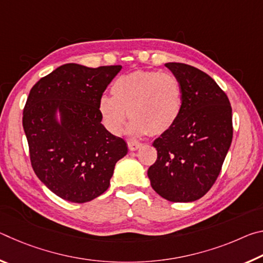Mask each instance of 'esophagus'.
Listing matches in <instances>:
<instances>
[{
	"mask_svg": "<svg viewBox=\"0 0 263 263\" xmlns=\"http://www.w3.org/2000/svg\"><path fill=\"white\" fill-rule=\"evenodd\" d=\"M127 146H128V149L130 151H137V149H139L141 146H142V144L141 142H138V141H133V140H130V141H127Z\"/></svg>",
	"mask_w": 263,
	"mask_h": 263,
	"instance_id": "34e87169",
	"label": "esophagus"
}]
</instances>
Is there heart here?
Wrapping results in <instances>:
<instances>
[{"label":"heart","instance_id":"heart-1","mask_svg":"<svg viewBox=\"0 0 263 263\" xmlns=\"http://www.w3.org/2000/svg\"><path fill=\"white\" fill-rule=\"evenodd\" d=\"M183 91L172 73L135 70L121 75L111 86V96H102L99 111L104 126L121 135L125 121L132 119L128 132L135 136H159L179 121Z\"/></svg>","mask_w":263,"mask_h":263}]
</instances>
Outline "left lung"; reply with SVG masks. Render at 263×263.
<instances>
[{
  "label": "left lung",
  "mask_w": 263,
  "mask_h": 263,
  "mask_svg": "<svg viewBox=\"0 0 263 263\" xmlns=\"http://www.w3.org/2000/svg\"><path fill=\"white\" fill-rule=\"evenodd\" d=\"M166 67L181 83L183 108L175 125L154 140L158 158L147 175L167 201L194 202L219 175L232 142V108L206 73L181 62H168Z\"/></svg>",
  "instance_id": "8db88e82"
}]
</instances>
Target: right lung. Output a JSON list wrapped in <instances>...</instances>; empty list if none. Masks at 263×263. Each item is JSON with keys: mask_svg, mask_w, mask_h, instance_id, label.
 I'll use <instances>...</instances> for the list:
<instances>
[{"mask_svg": "<svg viewBox=\"0 0 263 263\" xmlns=\"http://www.w3.org/2000/svg\"><path fill=\"white\" fill-rule=\"evenodd\" d=\"M122 66L89 68L65 64L30 90L23 111L31 164L62 199L86 203L109 188L124 139L102 124L99 101Z\"/></svg>", "mask_w": 263, "mask_h": 263, "instance_id": "right-lung-1", "label": "right lung"}]
</instances>
